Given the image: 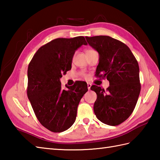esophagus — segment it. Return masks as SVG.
I'll list each match as a JSON object with an SVG mask.
<instances>
[{
  "label": "esophagus",
  "instance_id": "34e87169",
  "mask_svg": "<svg viewBox=\"0 0 160 160\" xmlns=\"http://www.w3.org/2000/svg\"><path fill=\"white\" fill-rule=\"evenodd\" d=\"M91 84L90 83H87V87H88V89H91Z\"/></svg>",
  "mask_w": 160,
  "mask_h": 160
}]
</instances>
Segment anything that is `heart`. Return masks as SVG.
I'll return each instance as SVG.
<instances>
[{"label":"heart","mask_w":160,"mask_h":160,"mask_svg":"<svg viewBox=\"0 0 160 160\" xmlns=\"http://www.w3.org/2000/svg\"><path fill=\"white\" fill-rule=\"evenodd\" d=\"M88 51H91V50H88ZM88 51H87V52H88Z\"/></svg>","instance_id":"heart-1"}]
</instances>
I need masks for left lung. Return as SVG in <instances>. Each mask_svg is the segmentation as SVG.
Instances as JSON below:
<instances>
[{
	"label": "left lung",
	"instance_id": "1",
	"mask_svg": "<svg viewBox=\"0 0 160 160\" xmlns=\"http://www.w3.org/2000/svg\"><path fill=\"white\" fill-rule=\"evenodd\" d=\"M99 53L96 77L107 78V91L96 85L91 89L97 94L93 111L97 118L110 126L127 120L133 111L141 90L138 62L124 43L108 36L85 37Z\"/></svg>",
	"mask_w": 160,
	"mask_h": 160
}]
</instances>
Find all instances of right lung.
I'll return each instance as SVG.
<instances>
[{"label":"right lung","mask_w":160,"mask_h":160,"mask_svg":"<svg viewBox=\"0 0 160 160\" xmlns=\"http://www.w3.org/2000/svg\"><path fill=\"white\" fill-rule=\"evenodd\" d=\"M87 43L84 36L54 39L38 49L28 66V97L40 123L54 132L67 130L74 123L87 82L78 81L68 90L60 78L71 69L76 50Z\"/></svg>","instance_id":"right-lung-1"}]
</instances>
